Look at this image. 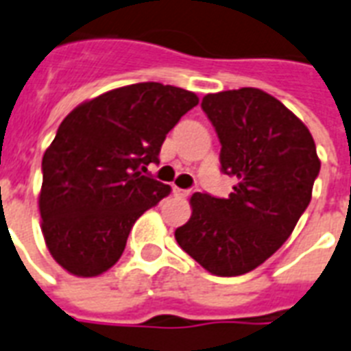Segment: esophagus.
I'll list each match as a JSON object with an SVG mask.
<instances>
[{"label":"esophagus","mask_w":351,"mask_h":351,"mask_svg":"<svg viewBox=\"0 0 351 351\" xmlns=\"http://www.w3.org/2000/svg\"><path fill=\"white\" fill-rule=\"evenodd\" d=\"M189 194H190L189 190H183V189H178V186H173V195H176V197H186Z\"/></svg>","instance_id":"1"}]
</instances>
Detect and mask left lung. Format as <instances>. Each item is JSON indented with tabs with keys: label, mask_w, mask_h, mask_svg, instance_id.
Masks as SVG:
<instances>
[{
	"label": "left lung",
	"mask_w": 351,
	"mask_h": 351,
	"mask_svg": "<svg viewBox=\"0 0 351 351\" xmlns=\"http://www.w3.org/2000/svg\"><path fill=\"white\" fill-rule=\"evenodd\" d=\"M221 170L238 179L229 197L195 192L176 240L216 276L262 265L291 236L308 208L320 161L311 133L280 100L256 88L205 95Z\"/></svg>",
	"instance_id": "left-lung-1"
}]
</instances>
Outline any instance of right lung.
I'll list each match as a JSON object with an SVG mask.
<instances>
[{
    "label": "right lung",
    "mask_w": 351,
    "mask_h": 351,
    "mask_svg": "<svg viewBox=\"0 0 351 351\" xmlns=\"http://www.w3.org/2000/svg\"><path fill=\"white\" fill-rule=\"evenodd\" d=\"M186 89L143 82L86 100L65 117L42 159V232L58 265L82 278L113 267L133 223L170 194L145 176L167 133L197 106Z\"/></svg>",
    "instance_id": "1"
}]
</instances>
